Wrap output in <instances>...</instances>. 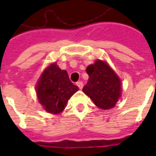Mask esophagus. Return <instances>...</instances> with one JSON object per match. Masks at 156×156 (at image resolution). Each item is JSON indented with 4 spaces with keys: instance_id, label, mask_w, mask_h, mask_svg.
<instances>
[{
    "instance_id": "obj_1",
    "label": "esophagus",
    "mask_w": 156,
    "mask_h": 156,
    "mask_svg": "<svg viewBox=\"0 0 156 156\" xmlns=\"http://www.w3.org/2000/svg\"><path fill=\"white\" fill-rule=\"evenodd\" d=\"M76 85H77L78 88H79V89H82L83 87V83L82 82H78V83H76Z\"/></svg>"
}]
</instances>
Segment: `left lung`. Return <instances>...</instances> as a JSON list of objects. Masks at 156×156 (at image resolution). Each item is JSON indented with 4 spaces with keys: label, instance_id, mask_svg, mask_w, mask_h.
<instances>
[{
    "label": "left lung",
    "instance_id": "1",
    "mask_svg": "<svg viewBox=\"0 0 156 156\" xmlns=\"http://www.w3.org/2000/svg\"><path fill=\"white\" fill-rule=\"evenodd\" d=\"M88 81L83 91L102 109L114 108L121 96V81L106 62L96 60L87 69Z\"/></svg>",
    "mask_w": 156,
    "mask_h": 156
}]
</instances>
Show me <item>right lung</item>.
I'll return each mask as SVG.
<instances>
[{
    "label": "right lung",
    "instance_id": "right-lung-1",
    "mask_svg": "<svg viewBox=\"0 0 156 156\" xmlns=\"http://www.w3.org/2000/svg\"><path fill=\"white\" fill-rule=\"evenodd\" d=\"M78 90L67 71L60 69L56 62L45 69L36 86L39 103L46 111L54 115L64 109L68 99Z\"/></svg>",
    "mask_w": 156,
    "mask_h": 156
}]
</instances>
